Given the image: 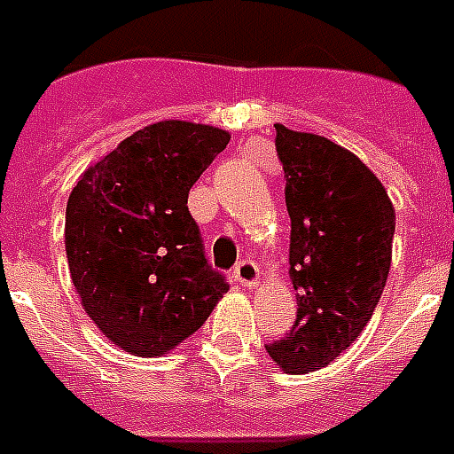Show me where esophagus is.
<instances>
[{
	"label": "esophagus",
	"mask_w": 454,
	"mask_h": 454,
	"mask_svg": "<svg viewBox=\"0 0 454 454\" xmlns=\"http://www.w3.org/2000/svg\"><path fill=\"white\" fill-rule=\"evenodd\" d=\"M233 276L245 287H254L256 280H259V269H256V263L252 259H242V262L235 263Z\"/></svg>",
	"instance_id": "34e87169"
}]
</instances>
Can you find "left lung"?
Segmentation results:
<instances>
[{
    "mask_svg": "<svg viewBox=\"0 0 454 454\" xmlns=\"http://www.w3.org/2000/svg\"><path fill=\"white\" fill-rule=\"evenodd\" d=\"M276 151L299 309L292 330L266 351L285 372L303 374L330 365L372 317L391 269L395 216L380 178L330 138L276 124Z\"/></svg>",
    "mask_w": 454,
    "mask_h": 454,
    "instance_id": "8db88e82",
    "label": "left lung"
}]
</instances>
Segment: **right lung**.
Returning <instances> with one entry per match:
<instances>
[{
  "mask_svg": "<svg viewBox=\"0 0 454 454\" xmlns=\"http://www.w3.org/2000/svg\"><path fill=\"white\" fill-rule=\"evenodd\" d=\"M223 129L167 120L84 171L66 209V252L82 306L134 356L198 332L228 280L205 256L188 191L228 145Z\"/></svg>",
  "mask_w": 454,
  "mask_h": 454,
  "instance_id": "1",
  "label": "right lung"
}]
</instances>
